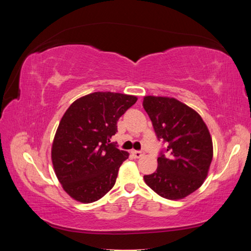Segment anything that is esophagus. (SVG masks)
<instances>
[{"instance_id": "1", "label": "esophagus", "mask_w": 251, "mask_h": 251, "mask_svg": "<svg viewBox=\"0 0 251 251\" xmlns=\"http://www.w3.org/2000/svg\"><path fill=\"white\" fill-rule=\"evenodd\" d=\"M132 154L135 158H141L144 155V151H132Z\"/></svg>"}]
</instances>
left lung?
Returning a JSON list of instances; mask_svg holds the SVG:
<instances>
[{"label":"left lung","mask_w":251,"mask_h":251,"mask_svg":"<svg viewBox=\"0 0 251 251\" xmlns=\"http://www.w3.org/2000/svg\"><path fill=\"white\" fill-rule=\"evenodd\" d=\"M143 108L158 140L165 143L155 173L146 183L165 199L178 200L197 191L207 176L212 160V140L201 116L170 97L146 96Z\"/></svg>","instance_id":"left-lung-1"}]
</instances>
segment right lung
I'll list each match as a JSON object with an SVG mask.
<instances>
[{
	"instance_id": "obj_1",
	"label": "right lung",
	"mask_w": 251,
	"mask_h": 251,
	"mask_svg": "<svg viewBox=\"0 0 251 251\" xmlns=\"http://www.w3.org/2000/svg\"><path fill=\"white\" fill-rule=\"evenodd\" d=\"M137 97L95 92L75 100L60 120L51 157L67 194L82 203L100 200L114 186L118 170L128 158L111 137L117 121Z\"/></svg>"
}]
</instances>
